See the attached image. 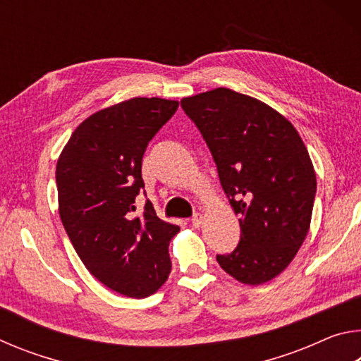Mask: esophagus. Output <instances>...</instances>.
Returning <instances> with one entry per match:
<instances>
[{
    "label": "esophagus",
    "mask_w": 361,
    "mask_h": 361,
    "mask_svg": "<svg viewBox=\"0 0 361 361\" xmlns=\"http://www.w3.org/2000/svg\"><path fill=\"white\" fill-rule=\"evenodd\" d=\"M202 221H204L202 213H197V215H194V218L191 219V224L194 226V228H199V226L202 224Z\"/></svg>",
    "instance_id": "34e87169"
}]
</instances>
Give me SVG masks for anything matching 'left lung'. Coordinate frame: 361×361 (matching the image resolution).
I'll list each match as a JSON object with an SVG mask.
<instances>
[{
	"instance_id": "1",
	"label": "left lung",
	"mask_w": 361,
	"mask_h": 361,
	"mask_svg": "<svg viewBox=\"0 0 361 361\" xmlns=\"http://www.w3.org/2000/svg\"><path fill=\"white\" fill-rule=\"evenodd\" d=\"M212 151L239 215L240 242L216 261L231 277L261 285L295 259L312 219L317 176L295 126L255 97L218 87L181 100Z\"/></svg>"
}]
</instances>
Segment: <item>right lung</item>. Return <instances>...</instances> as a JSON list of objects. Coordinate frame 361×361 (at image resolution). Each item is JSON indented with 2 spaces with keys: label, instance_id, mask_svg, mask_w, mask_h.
Returning <instances> with one entry per match:
<instances>
[{
  "label": "right lung",
  "instance_id": "1",
  "mask_svg": "<svg viewBox=\"0 0 361 361\" xmlns=\"http://www.w3.org/2000/svg\"><path fill=\"white\" fill-rule=\"evenodd\" d=\"M176 100L133 97L90 114L60 152L59 213L87 271L109 290L142 299L169 279V243L180 228L152 204L133 215L145 186L142 159L149 140L175 114Z\"/></svg>",
  "mask_w": 361,
  "mask_h": 361
}]
</instances>
